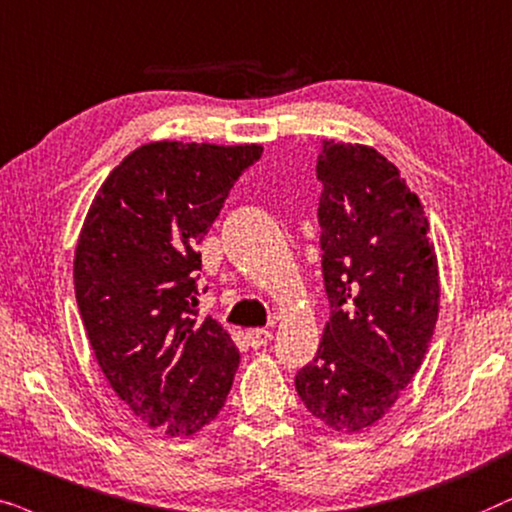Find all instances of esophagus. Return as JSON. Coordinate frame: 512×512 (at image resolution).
Returning a JSON list of instances; mask_svg holds the SVG:
<instances>
[{
	"instance_id": "obj_1",
	"label": "esophagus",
	"mask_w": 512,
	"mask_h": 512,
	"mask_svg": "<svg viewBox=\"0 0 512 512\" xmlns=\"http://www.w3.org/2000/svg\"><path fill=\"white\" fill-rule=\"evenodd\" d=\"M248 344L252 346V349H262L264 344H269L271 342V332L269 330H264V327H255V330H248Z\"/></svg>"
}]
</instances>
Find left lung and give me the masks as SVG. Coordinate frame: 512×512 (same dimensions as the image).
Returning a JSON list of instances; mask_svg holds the SVG:
<instances>
[{
	"instance_id": "left-lung-1",
	"label": "left lung",
	"mask_w": 512,
	"mask_h": 512,
	"mask_svg": "<svg viewBox=\"0 0 512 512\" xmlns=\"http://www.w3.org/2000/svg\"><path fill=\"white\" fill-rule=\"evenodd\" d=\"M316 173L330 320L295 386L318 421L358 433L384 417L426 356L438 260L417 194L377 149L325 140Z\"/></svg>"
}]
</instances>
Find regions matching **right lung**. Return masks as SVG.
Masks as SVG:
<instances>
[{"instance_id":"obj_1","label":"right lung","mask_w":512,"mask_h":512,"mask_svg":"<svg viewBox=\"0 0 512 512\" xmlns=\"http://www.w3.org/2000/svg\"><path fill=\"white\" fill-rule=\"evenodd\" d=\"M257 145L149 142L102 182L74 255V292L102 374L156 431L194 435L227 400L241 363L213 318L199 320L203 236Z\"/></svg>"}]
</instances>
